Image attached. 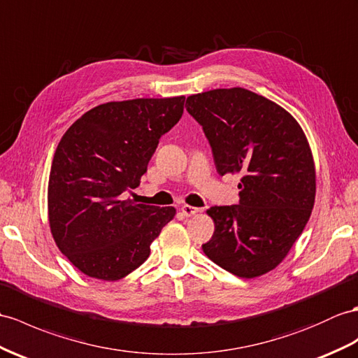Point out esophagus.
Returning <instances> with one entry per match:
<instances>
[{"mask_svg": "<svg viewBox=\"0 0 358 358\" xmlns=\"http://www.w3.org/2000/svg\"><path fill=\"white\" fill-rule=\"evenodd\" d=\"M180 211L184 213V215L191 217V215H196L197 213L202 211V209H200V208H196V206H191V205H184V206L180 208Z\"/></svg>", "mask_w": 358, "mask_h": 358, "instance_id": "esophagus-1", "label": "esophagus"}]
</instances>
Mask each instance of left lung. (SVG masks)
Segmentation results:
<instances>
[{"mask_svg": "<svg viewBox=\"0 0 358 358\" xmlns=\"http://www.w3.org/2000/svg\"><path fill=\"white\" fill-rule=\"evenodd\" d=\"M213 147L219 174H240V203L213 206L205 255L240 278L282 263L307 224L316 199V167L301 124L280 104L245 88L187 97Z\"/></svg>", "mask_w": 358, "mask_h": 358, "instance_id": "1", "label": "left lung"}]
</instances>
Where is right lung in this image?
Wrapping results in <instances>:
<instances>
[{
	"instance_id": "obj_1",
	"label": "right lung",
	"mask_w": 358,
	"mask_h": 358,
	"mask_svg": "<svg viewBox=\"0 0 358 358\" xmlns=\"http://www.w3.org/2000/svg\"><path fill=\"white\" fill-rule=\"evenodd\" d=\"M184 95L95 106L64 134L48 179V223L59 250L86 276L118 281L141 266L176 215L126 199L180 120Z\"/></svg>"
}]
</instances>
